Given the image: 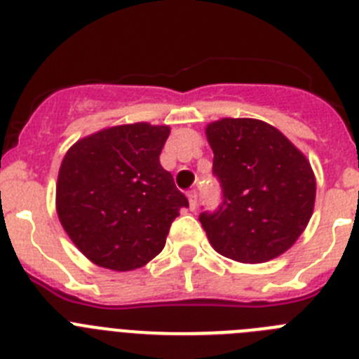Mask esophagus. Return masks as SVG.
Listing matches in <instances>:
<instances>
[{
	"instance_id": "34e87169",
	"label": "esophagus",
	"mask_w": 359,
	"mask_h": 359,
	"mask_svg": "<svg viewBox=\"0 0 359 359\" xmlns=\"http://www.w3.org/2000/svg\"><path fill=\"white\" fill-rule=\"evenodd\" d=\"M187 198H189L190 210H196V205H198V192H196V190H190L189 194H187Z\"/></svg>"
}]
</instances>
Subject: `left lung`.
<instances>
[{
	"label": "left lung",
	"mask_w": 359,
	"mask_h": 359,
	"mask_svg": "<svg viewBox=\"0 0 359 359\" xmlns=\"http://www.w3.org/2000/svg\"><path fill=\"white\" fill-rule=\"evenodd\" d=\"M223 203L199 215L212 248L261 264L297 243L315 210L309 160L277 128L257 118H221L205 128Z\"/></svg>",
	"instance_id": "8db88e82"
}]
</instances>
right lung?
I'll use <instances>...</instances> for the list:
<instances>
[{
  "mask_svg": "<svg viewBox=\"0 0 359 359\" xmlns=\"http://www.w3.org/2000/svg\"><path fill=\"white\" fill-rule=\"evenodd\" d=\"M169 126L147 122L100 129L62 158L55 208L86 259L113 271H133L163 250L180 208L189 207L160 165Z\"/></svg>",
  "mask_w": 359,
  "mask_h": 359,
  "instance_id": "add662e5",
  "label": "right lung"
}]
</instances>
